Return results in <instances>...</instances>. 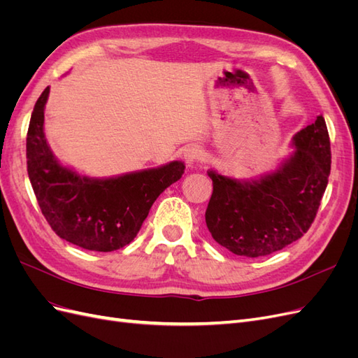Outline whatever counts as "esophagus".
Segmentation results:
<instances>
[{"mask_svg":"<svg viewBox=\"0 0 358 358\" xmlns=\"http://www.w3.org/2000/svg\"><path fill=\"white\" fill-rule=\"evenodd\" d=\"M201 157H203V150H201V148L197 146V145L188 146V148L185 149V152H183V158H185L188 166H192L194 162L200 161Z\"/></svg>","mask_w":358,"mask_h":358,"instance_id":"esophagus-1","label":"esophagus"}]
</instances>
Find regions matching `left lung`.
<instances>
[{
  "instance_id": "1",
  "label": "left lung",
  "mask_w": 358,
  "mask_h": 358,
  "mask_svg": "<svg viewBox=\"0 0 358 358\" xmlns=\"http://www.w3.org/2000/svg\"><path fill=\"white\" fill-rule=\"evenodd\" d=\"M296 152L278 171L241 183L209 170L212 197L206 224L213 239L236 255H270L299 241L315 220L327 188L331 150L326 121L303 128Z\"/></svg>"
}]
</instances>
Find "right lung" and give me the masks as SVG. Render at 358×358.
<instances>
[{"label": "right lung", "mask_w": 358, "mask_h": 358, "mask_svg": "<svg viewBox=\"0 0 358 358\" xmlns=\"http://www.w3.org/2000/svg\"><path fill=\"white\" fill-rule=\"evenodd\" d=\"M41 92L27 133V167L36 199L50 229L61 239L88 251L110 252L134 241L150 206L180 179L185 166L170 164L113 179L82 178L59 166L46 143Z\"/></svg>", "instance_id": "add662e5"}]
</instances>
